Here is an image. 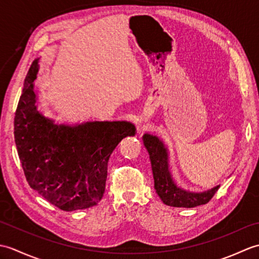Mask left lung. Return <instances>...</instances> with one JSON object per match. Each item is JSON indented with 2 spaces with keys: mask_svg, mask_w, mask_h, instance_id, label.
I'll use <instances>...</instances> for the list:
<instances>
[{
  "mask_svg": "<svg viewBox=\"0 0 259 259\" xmlns=\"http://www.w3.org/2000/svg\"><path fill=\"white\" fill-rule=\"evenodd\" d=\"M144 145L149 153L155 189L164 205L171 207L194 208L205 205L211 199L221 186L202 191L192 192L180 188L175 184L169 170L168 150L163 142L156 136L145 134L142 137Z\"/></svg>",
  "mask_w": 259,
  "mask_h": 259,
  "instance_id": "obj_1",
  "label": "left lung"
}]
</instances>
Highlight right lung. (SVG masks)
Returning a JSON list of instances; mask_svg holds the SVG:
<instances>
[{
	"label": "right lung",
	"instance_id": "1",
	"mask_svg": "<svg viewBox=\"0 0 259 259\" xmlns=\"http://www.w3.org/2000/svg\"><path fill=\"white\" fill-rule=\"evenodd\" d=\"M38 59L24 80L14 118V139L32 189L64 211L85 209L102 199L108 161L136 126L128 121L63 122L38 106L34 80Z\"/></svg>",
	"mask_w": 259,
	"mask_h": 259
}]
</instances>
